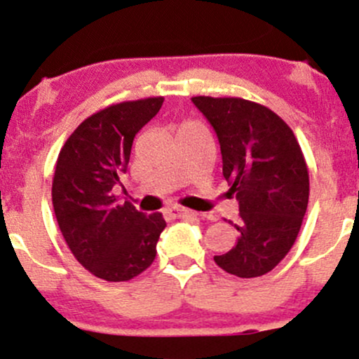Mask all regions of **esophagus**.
Segmentation results:
<instances>
[{"mask_svg":"<svg viewBox=\"0 0 359 359\" xmlns=\"http://www.w3.org/2000/svg\"><path fill=\"white\" fill-rule=\"evenodd\" d=\"M168 215H172V217L175 218H191V217H196V211H192L189 208H184V206H177V205H172L168 206V208H165Z\"/></svg>","mask_w":359,"mask_h":359,"instance_id":"34e87169","label":"esophagus"}]
</instances>
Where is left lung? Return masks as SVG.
Returning <instances> with one entry per match:
<instances>
[{
	"mask_svg": "<svg viewBox=\"0 0 359 359\" xmlns=\"http://www.w3.org/2000/svg\"><path fill=\"white\" fill-rule=\"evenodd\" d=\"M192 103L217 132L229 192L239 201L237 244L215 263L241 278L269 273L294 246L308 208L299 142L277 113L255 101L194 96Z\"/></svg>",
	"mask_w": 359,
	"mask_h": 359,
	"instance_id": "obj_1",
	"label": "left lung"
}]
</instances>
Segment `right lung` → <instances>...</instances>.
<instances>
[{"instance_id": "obj_1", "label": "right lung", "mask_w": 359, "mask_h": 359, "mask_svg": "<svg viewBox=\"0 0 359 359\" xmlns=\"http://www.w3.org/2000/svg\"><path fill=\"white\" fill-rule=\"evenodd\" d=\"M163 96L122 101L93 113L60 149L53 208L72 255L108 282L137 277L156 258L167 227L161 213L144 215L116 203L113 187L127 170L135 134L160 111Z\"/></svg>"}]
</instances>
